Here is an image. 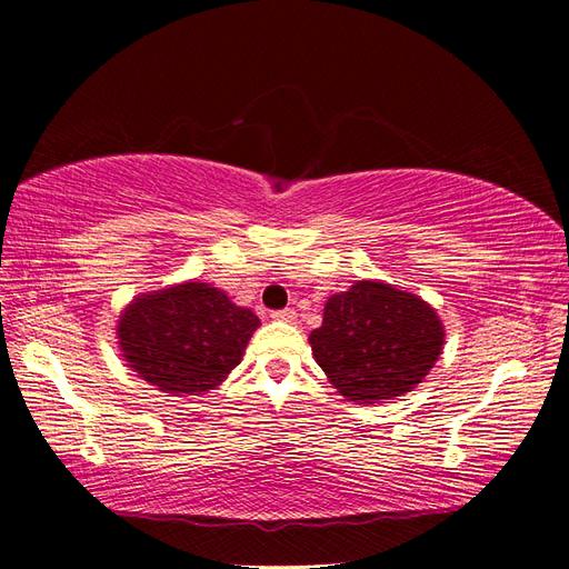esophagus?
Segmentation results:
<instances>
[{"label":"esophagus","mask_w":569,"mask_h":569,"mask_svg":"<svg viewBox=\"0 0 569 569\" xmlns=\"http://www.w3.org/2000/svg\"><path fill=\"white\" fill-rule=\"evenodd\" d=\"M270 318L272 320H280V322H295L297 320V311H295V308H282V311H272Z\"/></svg>","instance_id":"1"}]
</instances>
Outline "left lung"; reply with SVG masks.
Listing matches in <instances>:
<instances>
[{
  "label": "left lung",
  "instance_id": "8db88e82",
  "mask_svg": "<svg viewBox=\"0 0 569 569\" xmlns=\"http://www.w3.org/2000/svg\"><path fill=\"white\" fill-rule=\"evenodd\" d=\"M308 341L341 396L377 403L422 382L441 353L443 327L416 295L360 280L327 299L322 325Z\"/></svg>",
  "mask_w": 569,
  "mask_h": 569
}]
</instances>
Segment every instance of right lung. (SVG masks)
Masks as SVG:
<instances>
[{
	"label": "right lung",
	"mask_w": 569,
	"mask_h": 569,
	"mask_svg": "<svg viewBox=\"0 0 569 569\" xmlns=\"http://www.w3.org/2000/svg\"><path fill=\"white\" fill-rule=\"evenodd\" d=\"M258 325L226 291L184 282L137 297L118 320V343L128 366L159 391L199 396L239 366Z\"/></svg>",
	"instance_id": "right-lung-1"
}]
</instances>
